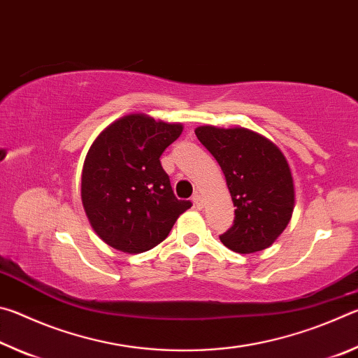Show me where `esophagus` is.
Returning <instances> with one entry per match:
<instances>
[{
  "instance_id": "esophagus-1",
  "label": "esophagus",
  "mask_w": 358,
  "mask_h": 358,
  "mask_svg": "<svg viewBox=\"0 0 358 358\" xmlns=\"http://www.w3.org/2000/svg\"><path fill=\"white\" fill-rule=\"evenodd\" d=\"M192 203H194V207H196V208H202V199H201V196H199V194H194V196H192Z\"/></svg>"
}]
</instances>
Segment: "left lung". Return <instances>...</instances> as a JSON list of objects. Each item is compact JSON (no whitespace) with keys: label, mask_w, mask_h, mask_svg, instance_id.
Instances as JSON below:
<instances>
[{"label":"left lung","mask_w":358,"mask_h":358,"mask_svg":"<svg viewBox=\"0 0 358 358\" xmlns=\"http://www.w3.org/2000/svg\"><path fill=\"white\" fill-rule=\"evenodd\" d=\"M196 136L220 164L235 207L232 227L220 235L222 245L240 254L273 245L292 217L295 196L281 150L245 128L201 126Z\"/></svg>","instance_id":"obj_1"}]
</instances>
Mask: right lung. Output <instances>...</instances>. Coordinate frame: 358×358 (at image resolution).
<instances>
[{
	"label": "right lung",
	"mask_w": 358,
	"mask_h": 358,
	"mask_svg": "<svg viewBox=\"0 0 358 358\" xmlns=\"http://www.w3.org/2000/svg\"><path fill=\"white\" fill-rule=\"evenodd\" d=\"M183 126L132 113L113 121L90 147L82 171V203L94 232L129 254L159 245L191 207L178 201L161 155Z\"/></svg>",
	"instance_id": "add662e5"
}]
</instances>
